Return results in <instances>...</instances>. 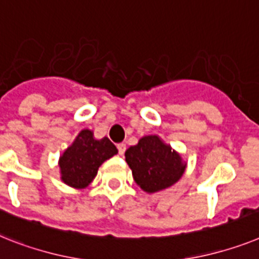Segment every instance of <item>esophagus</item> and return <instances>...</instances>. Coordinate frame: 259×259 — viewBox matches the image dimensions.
I'll use <instances>...</instances> for the list:
<instances>
[{
	"label": "esophagus",
	"instance_id": "34e87169",
	"mask_svg": "<svg viewBox=\"0 0 259 259\" xmlns=\"http://www.w3.org/2000/svg\"><path fill=\"white\" fill-rule=\"evenodd\" d=\"M117 149H118V154H119V155H122V154L125 153L126 145H125V143H118V145H117Z\"/></svg>",
	"mask_w": 259,
	"mask_h": 259
}]
</instances>
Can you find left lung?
Returning <instances> with one entry per match:
<instances>
[{"label": "left lung", "instance_id": "obj_1", "mask_svg": "<svg viewBox=\"0 0 259 259\" xmlns=\"http://www.w3.org/2000/svg\"><path fill=\"white\" fill-rule=\"evenodd\" d=\"M136 183L145 192L166 190L183 177L186 163L182 156L158 136L142 137L125 153Z\"/></svg>", "mask_w": 259, "mask_h": 259}]
</instances>
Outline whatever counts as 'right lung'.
<instances>
[{"instance_id": "add662e5", "label": "right lung", "mask_w": 259, "mask_h": 259, "mask_svg": "<svg viewBox=\"0 0 259 259\" xmlns=\"http://www.w3.org/2000/svg\"><path fill=\"white\" fill-rule=\"evenodd\" d=\"M117 153L118 150L109 138L95 140L92 130H81L72 145L60 156L62 180L67 186L77 190L85 188L97 175L99 167Z\"/></svg>"}]
</instances>
